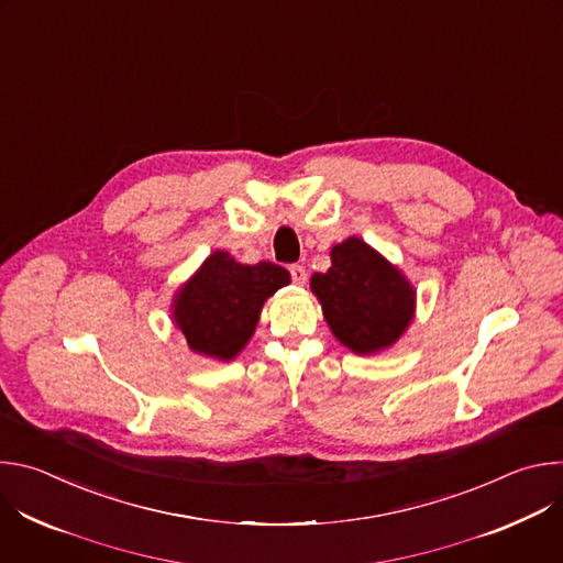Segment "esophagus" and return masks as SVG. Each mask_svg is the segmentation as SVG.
I'll list each match as a JSON object with an SVG mask.
<instances>
[{
	"label": "esophagus",
	"instance_id": "34e87169",
	"mask_svg": "<svg viewBox=\"0 0 563 563\" xmlns=\"http://www.w3.org/2000/svg\"><path fill=\"white\" fill-rule=\"evenodd\" d=\"M289 274H291V280H294V285H305V280H307V272H305V267L302 265H291L289 267Z\"/></svg>",
	"mask_w": 563,
	"mask_h": 563
}]
</instances>
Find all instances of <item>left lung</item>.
Returning <instances> with one entry per match:
<instances>
[{
  "mask_svg": "<svg viewBox=\"0 0 563 563\" xmlns=\"http://www.w3.org/2000/svg\"><path fill=\"white\" fill-rule=\"evenodd\" d=\"M330 258L332 267L309 280L330 332L358 356L389 350L415 320V285L358 235L334 245Z\"/></svg>",
  "mask_w": 563,
  "mask_h": 563,
  "instance_id": "obj_1",
  "label": "left lung"
}]
</instances>
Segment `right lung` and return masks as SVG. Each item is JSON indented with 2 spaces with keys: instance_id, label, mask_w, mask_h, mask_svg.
Returning a JSON list of instances; mask_svg holds the SVG:
<instances>
[{
  "instance_id": "obj_1",
  "label": "right lung",
  "mask_w": 563,
  "mask_h": 563,
  "mask_svg": "<svg viewBox=\"0 0 563 563\" xmlns=\"http://www.w3.org/2000/svg\"><path fill=\"white\" fill-rule=\"evenodd\" d=\"M289 283L280 265H243L216 250L174 294V325L194 354L233 361L252 341L267 298Z\"/></svg>"
}]
</instances>
